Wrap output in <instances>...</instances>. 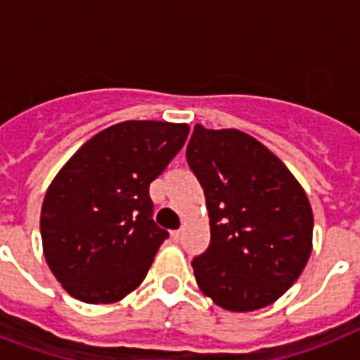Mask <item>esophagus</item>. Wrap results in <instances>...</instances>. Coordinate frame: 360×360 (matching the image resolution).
Listing matches in <instances>:
<instances>
[{"instance_id":"obj_1","label":"esophagus","mask_w":360,"mask_h":360,"mask_svg":"<svg viewBox=\"0 0 360 360\" xmlns=\"http://www.w3.org/2000/svg\"><path fill=\"white\" fill-rule=\"evenodd\" d=\"M181 236H183V231H181V230L169 231V237H172V239H174V240H179Z\"/></svg>"}]
</instances>
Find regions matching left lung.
Returning <instances> with one entry per match:
<instances>
[{
  "mask_svg": "<svg viewBox=\"0 0 360 360\" xmlns=\"http://www.w3.org/2000/svg\"><path fill=\"white\" fill-rule=\"evenodd\" d=\"M186 162L205 194L207 250L192 259L203 295L231 312L267 307L301 276L312 252L314 217L290 169L237 129L196 124Z\"/></svg>",
  "mask_w": 360,
  "mask_h": 360,
  "instance_id": "8db88e82",
  "label": "left lung"
}]
</instances>
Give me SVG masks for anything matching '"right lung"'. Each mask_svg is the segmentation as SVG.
<instances>
[{"label": "right lung", "mask_w": 360, "mask_h": 360, "mask_svg": "<svg viewBox=\"0 0 360 360\" xmlns=\"http://www.w3.org/2000/svg\"><path fill=\"white\" fill-rule=\"evenodd\" d=\"M188 124L123 121L87 140L48 186L44 257L69 295L121 301L143 282L168 231L153 220L149 185L185 146Z\"/></svg>", "instance_id": "obj_1"}]
</instances>
